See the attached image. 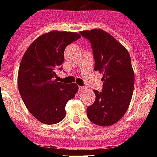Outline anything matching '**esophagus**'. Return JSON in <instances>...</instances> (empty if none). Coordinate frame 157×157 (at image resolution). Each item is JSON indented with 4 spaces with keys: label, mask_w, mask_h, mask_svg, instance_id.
I'll return each instance as SVG.
<instances>
[{
    "label": "esophagus",
    "mask_w": 157,
    "mask_h": 157,
    "mask_svg": "<svg viewBox=\"0 0 157 157\" xmlns=\"http://www.w3.org/2000/svg\"><path fill=\"white\" fill-rule=\"evenodd\" d=\"M86 90V87H85V86H79V91H80V92L85 91Z\"/></svg>",
    "instance_id": "34e87169"
}]
</instances>
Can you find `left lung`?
Listing matches in <instances>:
<instances>
[{
    "label": "left lung",
    "mask_w": 157,
    "mask_h": 157,
    "mask_svg": "<svg viewBox=\"0 0 157 157\" xmlns=\"http://www.w3.org/2000/svg\"><path fill=\"white\" fill-rule=\"evenodd\" d=\"M90 40L94 58V70L103 74L102 92L94 90L96 98L87 107V117L94 124L108 126L125 114L131 101L134 73L127 50L109 33L101 29L81 32Z\"/></svg>",
    "instance_id": "8db88e82"
}]
</instances>
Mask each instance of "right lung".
<instances>
[{
    "mask_svg": "<svg viewBox=\"0 0 157 157\" xmlns=\"http://www.w3.org/2000/svg\"><path fill=\"white\" fill-rule=\"evenodd\" d=\"M81 35L52 31L40 36L26 50L18 74L21 98L36 119L57 124L66 116L65 106L75 97L78 86L57 81L56 71L64 61L65 48Z\"/></svg>",
    "mask_w": 157,
    "mask_h": 157,
    "instance_id": "right-lung-1",
    "label": "right lung"
}]
</instances>
